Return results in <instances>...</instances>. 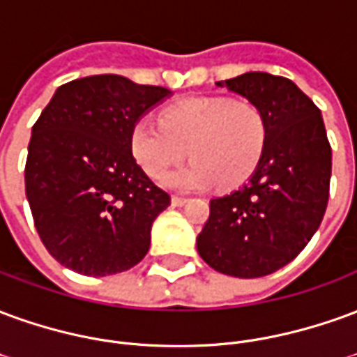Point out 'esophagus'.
Instances as JSON below:
<instances>
[{"label": "esophagus", "mask_w": 357, "mask_h": 357, "mask_svg": "<svg viewBox=\"0 0 357 357\" xmlns=\"http://www.w3.org/2000/svg\"><path fill=\"white\" fill-rule=\"evenodd\" d=\"M187 201H189V199H185V197H179V195H174V197H172V204H174V206H183Z\"/></svg>", "instance_id": "1"}]
</instances>
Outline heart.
<instances>
[{
  "label": "heart",
  "instance_id": "b5f03b06",
  "mask_svg": "<svg viewBox=\"0 0 357 357\" xmlns=\"http://www.w3.org/2000/svg\"><path fill=\"white\" fill-rule=\"evenodd\" d=\"M268 141L264 110L247 99L195 97L164 110L160 122L141 118L130 133V149L143 172L160 178L187 155L193 160L164 176L178 191L202 189L216 181L233 187L260 162Z\"/></svg>",
  "mask_w": 357,
  "mask_h": 357
}]
</instances>
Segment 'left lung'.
<instances>
[{
    "mask_svg": "<svg viewBox=\"0 0 357 357\" xmlns=\"http://www.w3.org/2000/svg\"><path fill=\"white\" fill-rule=\"evenodd\" d=\"M218 86L264 110L268 141L247 183L210 201L197 248L220 273L269 275L304 250L327 210L333 155L321 110L283 76L247 73Z\"/></svg>",
    "mask_w": 357,
    "mask_h": 357,
    "instance_id": "1",
    "label": "left lung"
}]
</instances>
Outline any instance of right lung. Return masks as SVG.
Wrapping results in <instances>:
<instances>
[{
    "label": "right lung",
    "mask_w": 357,
    "mask_h": 357,
    "mask_svg": "<svg viewBox=\"0 0 357 357\" xmlns=\"http://www.w3.org/2000/svg\"><path fill=\"white\" fill-rule=\"evenodd\" d=\"M170 95L118 74L63 84L32 128L24 168L34 225L50 255L82 275L139 264L170 195L130 149L133 124Z\"/></svg>",
    "instance_id": "1"
}]
</instances>
